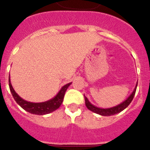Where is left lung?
Here are the masks:
<instances>
[{
  "label": "left lung",
  "instance_id": "1",
  "mask_svg": "<svg viewBox=\"0 0 150 150\" xmlns=\"http://www.w3.org/2000/svg\"><path fill=\"white\" fill-rule=\"evenodd\" d=\"M137 83L136 84V86H135L134 89L132 91V93L129 95L128 98L126 100H125L122 103L118 104V105L115 106V107H110V108H100V107H95V105H93L92 104H91L89 102V100H88L86 97L85 96V102H86V106L88 108L89 110L92 111V112H95L97 114H99L100 116H112V115H115L116 113H119V112H122L123 110H125L131 104V102L132 101L134 98V96L135 95V92H136V89H137Z\"/></svg>",
  "mask_w": 150,
  "mask_h": 150
}]
</instances>
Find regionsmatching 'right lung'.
<instances>
[{
	"instance_id": "1",
	"label": "right lung",
	"mask_w": 150,
	"mask_h": 150,
	"mask_svg": "<svg viewBox=\"0 0 150 150\" xmlns=\"http://www.w3.org/2000/svg\"><path fill=\"white\" fill-rule=\"evenodd\" d=\"M71 83L64 85V86L61 88L60 91H59V93L57 94L53 98L50 99V100L45 102L33 103V102H29L22 99V98L16 92L15 90L13 89V86H12L11 83H10V76H9V86H10V91H11L12 95H13L14 100H15L16 101L17 104L20 106L22 108H23L25 110L30 112V113H32V114L35 115L48 114V113L53 112V111L56 110L58 108H59V107L62 105V102H63L64 94H65L67 88L71 86Z\"/></svg>"
}]
</instances>
